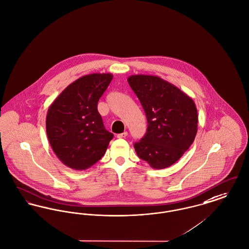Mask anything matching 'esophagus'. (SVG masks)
<instances>
[{
    "label": "esophagus",
    "instance_id": "34e87169",
    "mask_svg": "<svg viewBox=\"0 0 249 249\" xmlns=\"http://www.w3.org/2000/svg\"><path fill=\"white\" fill-rule=\"evenodd\" d=\"M128 135V132H122V133H119V134H117V138H126V136Z\"/></svg>",
    "mask_w": 249,
    "mask_h": 249
}]
</instances>
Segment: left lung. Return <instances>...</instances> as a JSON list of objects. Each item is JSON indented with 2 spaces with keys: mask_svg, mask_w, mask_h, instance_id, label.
Instances as JSON below:
<instances>
[{
  "mask_svg": "<svg viewBox=\"0 0 249 249\" xmlns=\"http://www.w3.org/2000/svg\"><path fill=\"white\" fill-rule=\"evenodd\" d=\"M147 120L144 137L134 144L138 157L154 169L175 163L193 144L198 115L187 94L158 76L136 74L128 77Z\"/></svg>",
  "mask_w": 249,
  "mask_h": 249,
  "instance_id": "left-lung-1",
  "label": "left lung"
}]
</instances>
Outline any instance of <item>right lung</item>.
Returning <instances> with one entry per match:
<instances>
[{"label":"right lung","mask_w":249,"mask_h":249,"mask_svg":"<svg viewBox=\"0 0 249 249\" xmlns=\"http://www.w3.org/2000/svg\"><path fill=\"white\" fill-rule=\"evenodd\" d=\"M113 74L85 75L65 88L48 109L46 132L59 160L85 170L103 158L114 134L105 130L98 102Z\"/></svg>","instance_id":"right-lung-1"}]
</instances>
